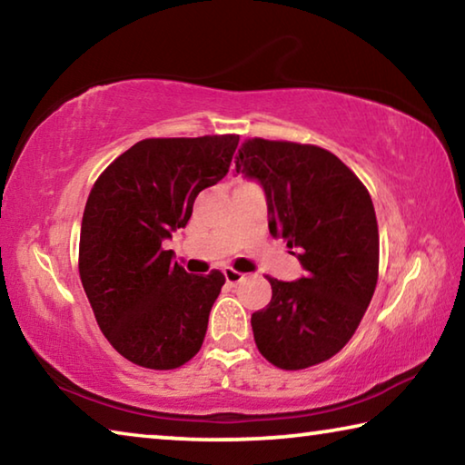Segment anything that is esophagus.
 <instances>
[{"instance_id": "34e87169", "label": "esophagus", "mask_w": 465, "mask_h": 465, "mask_svg": "<svg viewBox=\"0 0 465 465\" xmlns=\"http://www.w3.org/2000/svg\"><path fill=\"white\" fill-rule=\"evenodd\" d=\"M223 274H225V281L230 282V285H238V282L243 281V274L230 269V266H227V269H223Z\"/></svg>"}]
</instances>
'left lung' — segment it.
Segmentation results:
<instances>
[{
    "mask_svg": "<svg viewBox=\"0 0 465 465\" xmlns=\"http://www.w3.org/2000/svg\"><path fill=\"white\" fill-rule=\"evenodd\" d=\"M235 172L262 186L272 238L287 240L303 274L271 279L272 299L252 313L258 351L279 369L334 357L355 334L380 269V233L367 188L334 153L291 141L248 139Z\"/></svg>",
    "mask_w": 465,
    "mask_h": 465,
    "instance_id": "8db88e82",
    "label": "left lung"
}]
</instances>
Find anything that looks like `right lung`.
<instances>
[{"instance_id":"obj_1","label":"right lung","mask_w":465,"mask_h":465,"mask_svg":"<svg viewBox=\"0 0 465 465\" xmlns=\"http://www.w3.org/2000/svg\"><path fill=\"white\" fill-rule=\"evenodd\" d=\"M238 135L143 139L102 172L80 235V277L102 334L131 363L176 369L199 352L225 277L191 274L163 242L217 184Z\"/></svg>"}]
</instances>
